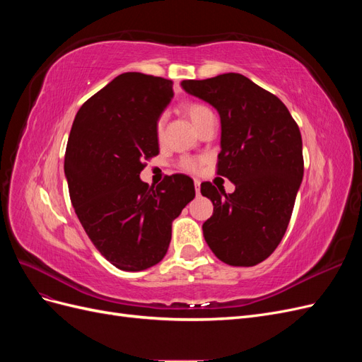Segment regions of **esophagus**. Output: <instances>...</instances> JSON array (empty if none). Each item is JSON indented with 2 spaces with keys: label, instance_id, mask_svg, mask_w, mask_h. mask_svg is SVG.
Wrapping results in <instances>:
<instances>
[{
  "label": "esophagus",
  "instance_id": "obj_1",
  "mask_svg": "<svg viewBox=\"0 0 362 362\" xmlns=\"http://www.w3.org/2000/svg\"><path fill=\"white\" fill-rule=\"evenodd\" d=\"M194 190H196V194H201V181L199 180H194Z\"/></svg>",
  "mask_w": 362,
  "mask_h": 362
}]
</instances>
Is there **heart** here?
I'll return each instance as SVG.
<instances>
[{
  "label": "heart",
  "instance_id": "b5f03b06",
  "mask_svg": "<svg viewBox=\"0 0 362 362\" xmlns=\"http://www.w3.org/2000/svg\"><path fill=\"white\" fill-rule=\"evenodd\" d=\"M182 110H184L185 115L190 117L193 125L198 128V129H201L204 125H206L208 122H210V120L216 119L211 108L208 107V105H205V104H202V103H196V101L187 103V104H184ZM156 134H157L158 140L163 139V134H164V117H160L157 120ZM202 164H204V160L199 158V157H182L178 161V168L181 170H184V172L196 173V172H199L202 169Z\"/></svg>",
  "mask_w": 362,
  "mask_h": 362
}]
</instances>
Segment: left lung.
Segmentation results:
<instances>
[{"label": "left lung", "mask_w": 362, "mask_h": 362, "mask_svg": "<svg viewBox=\"0 0 362 362\" xmlns=\"http://www.w3.org/2000/svg\"><path fill=\"white\" fill-rule=\"evenodd\" d=\"M181 86L221 115L217 175L235 184L233 193L201 184L214 205L202 225L205 242L229 266H257L275 252L290 223L303 177L299 127L278 96L242 74Z\"/></svg>", "instance_id": "1"}]
</instances>
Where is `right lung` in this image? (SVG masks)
I'll use <instances>...</instances> for the list:
<instances>
[{
  "instance_id": "right-lung-1",
  "label": "right lung",
  "mask_w": 362,
  "mask_h": 362,
  "mask_svg": "<svg viewBox=\"0 0 362 362\" xmlns=\"http://www.w3.org/2000/svg\"><path fill=\"white\" fill-rule=\"evenodd\" d=\"M173 81L140 72L117 75L76 113L64 154L71 202L86 234L120 270L160 262L172 222L194 198L187 175L157 187L139 178L145 160L158 156L157 120L173 95Z\"/></svg>"
}]
</instances>
